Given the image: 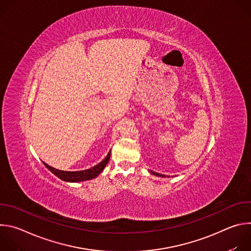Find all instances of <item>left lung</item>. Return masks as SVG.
Returning a JSON list of instances; mask_svg holds the SVG:
<instances>
[{
  "mask_svg": "<svg viewBox=\"0 0 251 251\" xmlns=\"http://www.w3.org/2000/svg\"><path fill=\"white\" fill-rule=\"evenodd\" d=\"M150 173H151L152 175H155V176H158L165 177V175H162V174H159V173H155V172H153V171H150Z\"/></svg>",
  "mask_w": 251,
  "mask_h": 251,
  "instance_id": "8db88e82",
  "label": "left lung"
}]
</instances>
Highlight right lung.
Returning a JSON list of instances; mask_svg holds the SVG:
<instances>
[{"label": "right lung", "instance_id": "add662e5", "mask_svg": "<svg viewBox=\"0 0 251 251\" xmlns=\"http://www.w3.org/2000/svg\"><path fill=\"white\" fill-rule=\"evenodd\" d=\"M109 159H110V152L107 154L106 158L102 162H100L98 165H96L90 169L84 170V171H76V172H66V171L57 170V169H54V168L49 166L45 162H43V163L52 174H54L57 177L61 178V180H63L65 182L75 183V182H83V181H87V180H92V178L96 177L106 167L107 163L109 162Z\"/></svg>", "mask_w": 251, "mask_h": 251}]
</instances>
